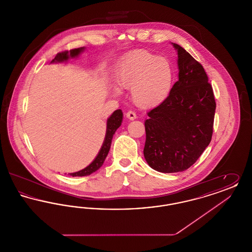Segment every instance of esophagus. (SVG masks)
Returning a JSON list of instances; mask_svg holds the SVG:
<instances>
[{"label": "esophagus", "mask_w": 252, "mask_h": 252, "mask_svg": "<svg viewBox=\"0 0 252 252\" xmlns=\"http://www.w3.org/2000/svg\"><path fill=\"white\" fill-rule=\"evenodd\" d=\"M126 118L127 119H129V120H135L136 118H137V115H136V113L134 112V111H132V110H128L126 113Z\"/></svg>", "instance_id": "obj_1"}]
</instances>
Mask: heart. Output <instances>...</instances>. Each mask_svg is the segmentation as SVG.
I'll return each mask as SVG.
<instances>
[{
  "instance_id": "heart-1",
  "label": "heart",
  "mask_w": 252,
  "mask_h": 252,
  "mask_svg": "<svg viewBox=\"0 0 252 252\" xmlns=\"http://www.w3.org/2000/svg\"><path fill=\"white\" fill-rule=\"evenodd\" d=\"M175 71L170 60L146 50H135L122 60L117 73L118 84L112 92L120 95L122 88H131L135 106L151 108L166 100L174 85Z\"/></svg>"
}]
</instances>
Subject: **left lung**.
Returning a JSON list of instances; mask_svg holds the SVG:
<instances>
[{
    "mask_svg": "<svg viewBox=\"0 0 252 252\" xmlns=\"http://www.w3.org/2000/svg\"><path fill=\"white\" fill-rule=\"evenodd\" d=\"M179 80L144 122V156L152 169L177 173L191 167L211 143L216 100L202 65L177 43Z\"/></svg>",
    "mask_w": 252,
    "mask_h": 252,
    "instance_id": "8db88e82",
    "label": "left lung"
}]
</instances>
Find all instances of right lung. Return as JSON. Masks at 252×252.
Returning <instances> with one entry per match:
<instances>
[{"label": "right lung", "mask_w": 252, "mask_h": 252, "mask_svg": "<svg viewBox=\"0 0 252 252\" xmlns=\"http://www.w3.org/2000/svg\"><path fill=\"white\" fill-rule=\"evenodd\" d=\"M85 47H80V48L72 49L71 51H66L63 53H60L56 56V58L51 61V63H67L70 60H74L77 59L80 54H82L85 51ZM123 111L121 109H116L107 120V130H106V135L103 144L95 157V158L84 169L74 172V173H70L69 175L72 177H85L89 176L93 173H94L99 168L101 167L108 156V151L110 149L111 145V141L113 138V135L115 131L120 127L123 122Z\"/></svg>", "instance_id": "add662e5"}]
</instances>
